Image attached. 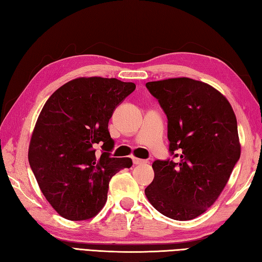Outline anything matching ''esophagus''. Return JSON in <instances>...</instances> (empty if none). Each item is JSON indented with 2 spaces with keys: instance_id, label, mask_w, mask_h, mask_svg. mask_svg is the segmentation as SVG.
<instances>
[{
  "instance_id": "esophagus-1",
  "label": "esophagus",
  "mask_w": 262,
  "mask_h": 262,
  "mask_svg": "<svg viewBox=\"0 0 262 262\" xmlns=\"http://www.w3.org/2000/svg\"><path fill=\"white\" fill-rule=\"evenodd\" d=\"M133 162L136 165H140V164H145L147 163V160H143V159H138V158H133Z\"/></svg>"
}]
</instances>
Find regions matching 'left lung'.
Listing matches in <instances>:
<instances>
[{
  "label": "left lung",
  "instance_id": "1",
  "mask_svg": "<svg viewBox=\"0 0 262 262\" xmlns=\"http://www.w3.org/2000/svg\"><path fill=\"white\" fill-rule=\"evenodd\" d=\"M146 88L168 117L169 151L178 161H154L145 194L164 216L193 220L220 197L240 159L235 114L220 91L189 77Z\"/></svg>",
  "mask_w": 262,
  "mask_h": 262
}]
</instances>
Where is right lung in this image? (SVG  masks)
<instances>
[{
    "label": "right lung",
    "mask_w": 262,
    "mask_h": 262,
    "mask_svg": "<svg viewBox=\"0 0 262 262\" xmlns=\"http://www.w3.org/2000/svg\"><path fill=\"white\" fill-rule=\"evenodd\" d=\"M135 88L117 79L79 77L57 89L42 107L28 159L43 196L64 219L96 216L107 200L111 178L133 165L129 158H110L115 142L108 122Z\"/></svg>",
    "instance_id": "right-lung-1"
}]
</instances>
